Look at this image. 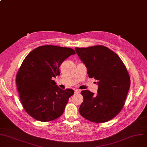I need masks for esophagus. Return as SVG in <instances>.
I'll list each match as a JSON object with an SVG mask.
<instances>
[{
  "label": "esophagus",
  "instance_id": "obj_1",
  "mask_svg": "<svg viewBox=\"0 0 147 147\" xmlns=\"http://www.w3.org/2000/svg\"><path fill=\"white\" fill-rule=\"evenodd\" d=\"M80 92H81L80 90H78V89L75 90V94H80Z\"/></svg>",
  "mask_w": 147,
  "mask_h": 147
}]
</instances>
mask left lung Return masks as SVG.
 Instances as JSON below:
<instances>
[{"instance_id":"8db88e82","label":"left lung","mask_w":147,"mask_h":147,"mask_svg":"<svg viewBox=\"0 0 147 147\" xmlns=\"http://www.w3.org/2000/svg\"><path fill=\"white\" fill-rule=\"evenodd\" d=\"M88 70L89 78L97 80L98 94L84 90L79 112L85 119L96 123L107 122L122 109L130 86V78L119 56L109 48L96 45L75 48Z\"/></svg>"}]
</instances>
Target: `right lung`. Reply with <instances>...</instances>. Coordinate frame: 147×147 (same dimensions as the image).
<instances>
[{"mask_svg": "<svg viewBox=\"0 0 147 147\" xmlns=\"http://www.w3.org/2000/svg\"><path fill=\"white\" fill-rule=\"evenodd\" d=\"M74 54L69 48L44 45L32 51L24 60L16 83L22 105L32 118L48 122L63 114L74 91L61 89L52 78L60 75L61 63Z\"/></svg>", "mask_w": 147, "mask_h": 147, "instance_id": "1", "label": "right lung"}]
</instances>
